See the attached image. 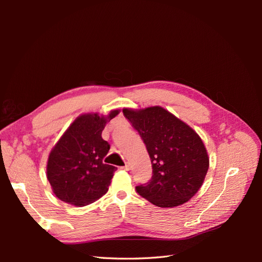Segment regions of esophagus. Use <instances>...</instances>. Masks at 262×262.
Here are the masks:
<instances>
[{"label": "esophagus", "mask_w": 262, "mask_h": 262, "mask_svg": "<svg viewBox=\"0 0 262 262\" xmlns=\"http://www.w3.org/2000/svg\"><path fill=\"white\" fill-rule=\"evenodd\" d=\"M121 168L124 169V170H129V169H130V164H129V163H125V165L122 166Z\"/></svg>", "instance_id": "esophagus-1"}]
</instances>
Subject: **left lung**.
I'll return each mask as SVG.
<instances>
[{"label":"left lung","mask_w":262,"mask_h":262,"mask_svg":"<svg viewBox=\"0 0 262 262\" xmlns=\"http://www.w3.org/2000/svg\"><path fill=\"white\" fill-rule=\"evenodd\" d=\"M122 113L143 140L153 168L152 178L137 186V192L160 208H173L191 199L209 169L201 138L160 106L124 108Z\"/></svg>","instance_id":"left-lung-1"}]
</instances>
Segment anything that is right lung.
Listing matches in <instances>:
<instances>
[{
    "label": "right lung",
    "instance_id": "1",
    "mask_svg": "<svg viewBox=\"0 0 262 262\" xmlns=\"http://www.w3.org/2000/svg\"><path fill=\"white\" fill-rule=\"evenodd\" d=\"M118 114L119 110H113L107 117L80 116L51 149L47 178L61 201L84 207L108 191L117 167L102 162L110 145L101 132Z\"/></svg>",
    "mask_w": 262,
    "mask_h": 262
}]
</instances>
